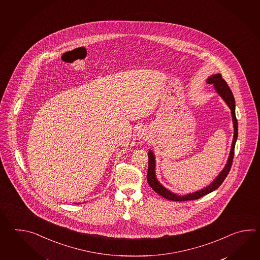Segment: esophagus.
Instances as JSON below:
<instances>
[{
    "label": "esophagus",
    "instance_id": "obj_1",
    "mask_svg": "<svg viewBox=\"0 0 260 260\" xmlns=\"http://www.w3.org/2000/svg\"><path fill=\"white\" fill-rule=\"evenodd\" d=\"M142 137H143L144 138H146V137H145V136H142Z\"/></svg>",
    "mask_w": 260,
    "mask_h": 260
}]
</instances>
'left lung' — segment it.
I'll return each instance as SVG.
<instances>
[{
  "instance_id": "1",
  "label": "left lung",
  "mask_w": 260,
  "mask_h": 260,
  "mask_svg": "<svg viewBox=\"0 0 260 260\" xmlns=\"http://www.w3.org/2000/svg\"><path fill=\"white\" fill-rule=\"evenodd\" d=\"M207 83L213 84L214 87L216 89V92L220 95L223 100L229 106V108L232 111V122H233V127H234V135H233V140H232V149L230 152L229 159L226 160V166L224 169L219 173V175L216 177V179L208 185L207 187L200 189L198 191H195L193 193L186 194V195H177L173 193L170 190L165 188L160 184L158 179L156 178L155 175V156L151 150H149V169H148V175H147V180L149 183V186L152 188L155 192L160 194L164 198L174 202H184V201H192V200H197L205 196L206 194L210 193L214 191L215 189L218 188L223 181L225 180L229 172L231 170L232 166V160H233V156H234V148H235V143L238 138V122L235 115V100L232 94V90L229 87L226 81L222 78L221 74H214L211 75L210 77L207 79Z\"/></svg>"
}]
</instances>
